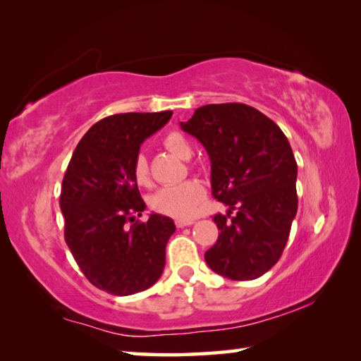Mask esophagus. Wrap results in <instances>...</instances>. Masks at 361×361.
<instances>
[{"instance_id": "1", "label": "esophagus", "mask_w": 361, "mask_h": 361, "mask_svg": "<svg viewBox=\"0 0 361 361\" xmlns=\"http://www.w3.org/2000/svg\"><path fill=\"white\" fill-rule=\"evenodd\" d=\"M175 224H176V228H186V226H191V224H194V219H176L175 221Z\"/></svg>"}]
</instances>
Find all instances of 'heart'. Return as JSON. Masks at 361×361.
<instances>
[{"label": "heart", "mask_w": 361, "mask_h": 361, "mask_svg": "<svg viewBox=\"0 0 361 361\" xmlns=\"http://www.w3.org/2000/svg\"><path fill=\"white\" fill-rule=\"evenodd\" d=\"M162 143L172 154L183 159V161H188V159L192 156L191 143L178 132L167 133V135L164 137ZM132 173L133 178L137 181V185L149 186V167L148 161H146V157L143 154H137V157L133 159ZM204 195L205 189L199 181L186 180L176 183V185L161 188L157 192L151 195L149 204L152 207V210L162 213V215L185 219L194 216L199 204L202 202Z\"/></svg>", "instance_id": "obj_1"}]
</instances>
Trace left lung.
<instances>
[{
	"mask_svg": "<svg viewBox=\"0 0 361 361\" xmlns=\"http://www.w3.org/2000/svg\"><path fill=\"white\" fill-rule=\"evenodd\" d=\"M180 127L204 145L212 194L228 207L213 218L219 235L205 252L213 272L253 280L282 256L298 212V166L276 122L243 103L205 105Z\"/></svg>",
	"mask_w": 361,
	"mask_h": 361,
	"instance_id": "left-lung-1",
	"label": "left lung"
}]
</instances>
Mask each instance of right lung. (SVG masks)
Masks as SVG:
<instances>
[{
  "label": "right lung",
  "instance_id": "obj_1",
  "mask_svg": "<svg viewBox=\"0 0 361 361\" xmlns=\"http://www.w3.org/2000/svg\"><path fill=\"white\" fill-rule=\"evenodd\" d=\"M172 111L113 114L94 124L78 143L60 194L65 242L90 283L114 296L148 290L162 276L172 218L146 209L133 178V159ZM133 223L128 226V221Z\"/></svg>",
  "mask_w": 361,
  "mask_h": 361
}]
</instances>
